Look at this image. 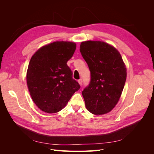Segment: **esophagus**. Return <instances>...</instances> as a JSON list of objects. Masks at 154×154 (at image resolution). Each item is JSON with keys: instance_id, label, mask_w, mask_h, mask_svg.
<instances>
[{"instance_id": "esophagus-1", "label": "esophagus", "mask_w": 154, "mask_h": 154, "mask_svg": "<svg viewBox=\"0 0 154 154\" xmlns=\"http://www.w3.org/2000/svg\"><path fill=\"white\" fill-rule=\"evenodd\" d=\"M78 82L79 83V84H80V85H82V79H80V80H79Z\"/></svg>"}]
</instances>
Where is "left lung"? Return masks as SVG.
<instances>
[{"instance_id": "8db88e82", "label": "left lung", "mask_w": 154, "mask_h": 154, "mask_svg": "<svg viewBox=\"0 0 154 154\" xmlns=\"http://www.w3.org/2000/svg\"><path fill=\"white\" fill-rule=\"evenodd\" d=\"M80 51L91 71L89 85L82 91L86 108L93 114L108 113L118 103L127 79L122 56L101 41L83 42Z\"/></svg>"}]
</instances>
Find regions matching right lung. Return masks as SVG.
<instances>
[{
	"label": "right lung",
	"instance_id": "obj_1",
	"mask_svg": "<svg viewBox=\"0 0 154 154\" xmlns=\"http://www.w3.org/2000/svg\"><path fill=\"white\" fill-rule=\"evenodd\" d=\"M76 48L74 42H54L40 48L30 60L27 85L32 101L45 112L60 111L80 89L67 65Z\"/></svg>",
	"mask_w": 154,
	"mask_h": 154
}]
</instances>
